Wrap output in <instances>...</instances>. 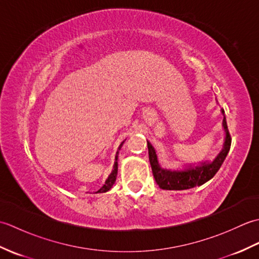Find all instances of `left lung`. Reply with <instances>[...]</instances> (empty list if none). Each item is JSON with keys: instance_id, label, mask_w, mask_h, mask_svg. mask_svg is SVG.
Returning <instances> with one entry per match:
<instances>
[{"instance_id": "1", "label": "left lung", "mask_w": 259, "mask_h": 259, "mask_svg": "<svg viewBox=\"0 0 259 259\" xmlns=\"http://www.w3.org/2000/svg\"><path fill=\"white\" fill-rule=\"evenodd\" d=\"M222 112L224 114V110ZM223 125L225 133H226V138H225L223 150L216 157V159L212 162H203L200 163L199 166L189 167L185 170L162 169L158 163L155 149H153L150 142L147 141L152 174L156 179L157 185L163 190H185L194 188L196 186H201L207 183L208 180H210L217 174L219 168L222 167L225 158H226L230 149V145H232V137H230L225 115Z\"/></svg>"}]
</instances>
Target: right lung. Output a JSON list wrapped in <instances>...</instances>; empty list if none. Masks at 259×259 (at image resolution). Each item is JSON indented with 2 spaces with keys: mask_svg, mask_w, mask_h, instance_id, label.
<instances>
[{
  "mask_svg": "<svg viewBox=\"0 0 259 259\" xmlns=\"http://www.w3.org/2000/svg\"><path fill=\"white\" fill-rule=\"evenodd\" d=\"M123 144V142H122ZM122 144L120 145V147H119V149L121 148V146H122ZM118 153V152H117ZM118 159V156L115 157V160H117ZM117 172H118V162L115 161L114 162V166H113V170H112V172L110 174V176L108 177V179L106 180V183H104V185L101 187L100 189H99L97 192H106V191H108V190H110V188H111V187L113 186V184H114V181H115V177H117Z\"/></svg>",
  "mask_w": 259,
  "mask_h": 259,
  "instance_id": "add662e5",
  "label": "right lung"
}]
</instances>
